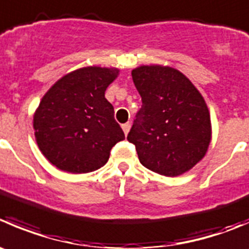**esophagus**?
I'll use <instances>...</instances> for the list:
<instances>
[{
    "instance_id": "obj_1",
    "label": "esophagus",
    "mask_w": 249,
    "mask_h": 249,
    "mask_svg": "<svg viewBox=\"0 0 249 249\" xmlns=\"http://www.w3.org/2000/svg\"><path fill=\"white\" fill-rule=\"evenodd\" d=\"M130 126H131V125H130V123H125V124H123V125H122L123 131H124V134H125V135L129 134V131H130Z\"/></svg>"
}]
</instances>
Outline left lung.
Here are the masks:
<instances>
[{
  "instance_id": "1",
  "label": "left lung",
  "mask_w": 249,
  "mask_h": 249,
  "mask_svg": "<svg viewBox=\"0 0 249 249\" xmlns=\"http://www.w3.org/2000/svg\"><path fill=\"white\" fill-rule=\"evenodd\" d=\"M142 98L127 141L140 163L164 176L194 168L208 151L211 114L194 84L181 71L163 66H141L131 71Z\"/></svg>"
}]
</instances>
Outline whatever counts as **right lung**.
I'll return each instance as SVG.
<instances>
[{
  "label": "right lung",
  "mask_w": 249,
  "mask_h": 249,
  "mask_svg": "<svg viewBox=\"0 0 249 249\" xmlns=\"http://www.w3.org/2000/svg\"><path fill=\"white\" fill-rule=\"evenodd\" d=\"M119 69L85 67L60 78L41 100L34 130L43 156L59 170L84 174L97 170L125 135L106 100Z\"/></svg>",
  "instance_id": "obj_1"
}]
</instances>
